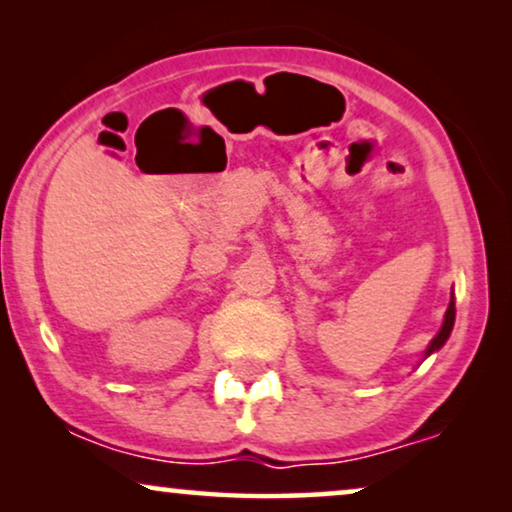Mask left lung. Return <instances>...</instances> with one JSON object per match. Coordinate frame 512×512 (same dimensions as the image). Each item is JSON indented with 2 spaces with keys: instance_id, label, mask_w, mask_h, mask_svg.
I'll return each mask as SVG.
<instances>
[{
  "instance_id": "1",
  "label": "left lung",
  "mask_w": 512,
  "mask_h": 512,
  "mask_svg": "<svg viewBox=\"0 0 512 512\" xmlns=\"http://www.w3.org/2000/svg\"><path fill=\"white\" fill-rule=\"evenodd\" d=\"M452 326H454V296H452V300H450V307H447V312H445V321H443V328H440L438 331V335L436 338L431 340V345H429V349H426V356H429L431 352H436V349H440L445 345V340L450 338V333H452Z\"/></svg>"
}]
</instances>
